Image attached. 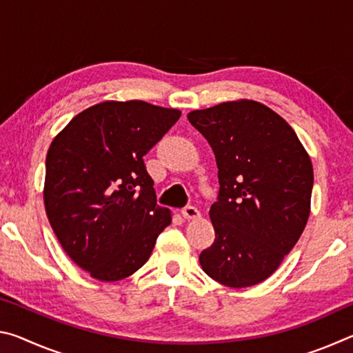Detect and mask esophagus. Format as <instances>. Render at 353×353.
<instances>
[{"label":"esophagus","instance_id":"esophagus-1","mask_svg":"<svg viewBox=\"0 0 353 353\" xmlns=\"http://www.w3.org/2000/svg\"><path fill=\"white\" fill-rule=\"evenodd\" d=\"M182 216L185 219H198L201 216V212L193 205H187L185 208H182Z\"/></svg>","mask_w":353,"mask_h":353}]
</instances>
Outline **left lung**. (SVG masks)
I'll return each instance as SVG.
<instances>
[{
  "label": "left lung",
  "mask_w": 353,
  "mask_h": 353,
  "mask_svg": "<svg viewBox=\"0 0 353 353\" xmlns=\"http://www.w3.org/2000/svg\"><path fill=\"white\" fill-rule=\"evenodd\" d=\"M218 166L219 194L210 208L214 241L199 263L230 288L266 280L296 246L310 216L313 165L292 128L252 99L188 113Z\"/></svg>",
  "instance_id": "obj_1"
}]
</instances>
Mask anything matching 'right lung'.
Wrapping results in <instances>:
<instances>
[{
  "label": "right lung",
  "instance_id": "add662e5",
  "mask_svg": "<svg viewBox=\"0 0 353 353\" xmlns=\"http://www.w3.org/2000/svg\"><path fill=\"white\" fill-rule=\"evenodd\" d=\"M181 118L145 101H104L71 119L46 154L43 201L59 243L101 282L145 265L171 210L155 202L143 155Z\"/></svg>",
  "mask_w": 353,
  "mask_h": 353
}]
</instances>
